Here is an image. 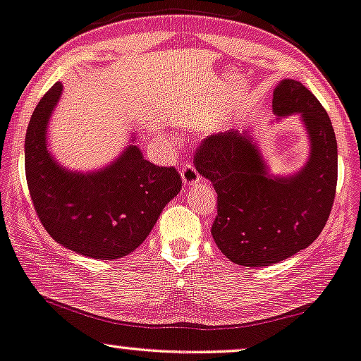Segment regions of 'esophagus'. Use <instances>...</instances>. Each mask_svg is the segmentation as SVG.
Listing matches in <instances>:
<instances>
[{"label":"esophagus","instance_id":"1","mask_svg":"<svg viewBox=\"0 0 361 361\" xmlns=\"http://www.w3.org/2000/svg\"><path fill=\"white\" fill-rule=\"evenodd\" d=\"M181 180H183V185L186 186V188L200 183V175H198V171H196V168L193 165H190V163L181 168Z\"/></svg>","mask_w":361,"mask_h":361}]
</instances>
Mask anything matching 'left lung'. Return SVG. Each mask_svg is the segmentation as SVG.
<instances>
[{
  "label": "left lung",
  "mask_w": 361,
  "mask_h": 361,
  "mask_svg": "<svg viewBox=\"0 0 361 361\" xmlns=\"http://www.w3.org/2000/svg\"><path fill=\"white\" fill-rule=\"evenodd\" d=\"M281 120L299 115L309 135V158L290 175H272L249 128L214 133L196 150L195 165L218 193L211 234L229 261L262 267L294 256L319 238L337 188L334 127L315 95L294 79L274 89Z\"/></svg>",
  "instance_id": "1"
}]
</instances>
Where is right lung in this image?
Masks as SVG:
<instances>
[{"label": "right lung", "instance_id": "add662e5", "mask_svg": "<svg viewBox=\"0 0 361 361\" xmlns=\"http://www.w3.org/2000/svg\"><path fill=\"white\" fill-rule=\"evenodd\" d=\"M62 95L52 85L37 104L24 140V166L32 204L61 246L80 256L118 259L145 241L161 211L181 190L175 168L143 158L135 135L114 161L94 171L69 170L47 147V127Z\"/></svg>", "mask_w": 361, "mask_h": 361}]
</instances>
